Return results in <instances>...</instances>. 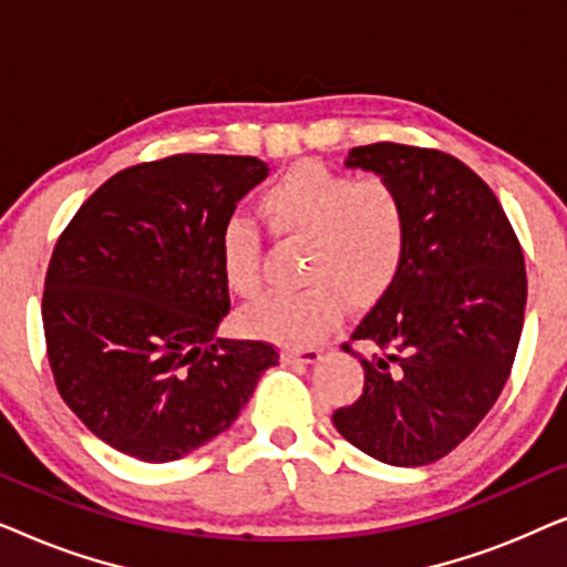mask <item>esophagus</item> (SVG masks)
<instances>
[{
  "label": "esophagus",
  "instance_id": "obj_1",
  "mask_svg": "<svg viewBox=\"0 0 567 567\" xmlns=\"http://www.w3.org/2000/svg\"><path fill=\"white\" fill-rule=\"evenodd\" d=\"M281 359L286 363H317L322 359L320 348H297V351H284Z\"/></svg>",
  "mask_w": 567,
  "mask_h": 567
}]
</instances>
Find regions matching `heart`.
<instances>
[{
  "label": "heart",
  "instance_id": "obj_1",
  "mask_svg": "<svg viewBox=\"0 0 567 567\" xmlns=\"http://www.w3.org/2000/svg\"><path fill=\"white\" fill-rule=\"evenodd\" d=\"M262 227L278 243L307 247L305 291L270 297L247 309L252 336L305 348L322 340L353 309L377 305L398 278L408 250V204L384 175L355 177L317 162L291 167L255 200ZM224 281L237 297L262 289V239L247 221H229L219 237Z\"/></svg>",
  "mask_w": 567,
  "mask_h": 567
}]
</instances>
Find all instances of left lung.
I'll list each match as a JSON object with an SVG mask.
<instances>
[{"instance_id":"8db88e82","label":"left lung","mask_w":567,"mask_h":567,"mask_svg":"<svg viewBox=\"0 0 567 567\" xmlns=\"http://www.w3.org/2000/svg\"><path fill=\"white\" fill-rule=\"evenodd\" d=\"M408 204V250L390 291L343 348L359 355L363 392L332 423L374 460L439 462L503 392L524 328V252L485 181L452 154L379 142L348 152ZM375 348L369 360L352 348Z\"/></svg>"}]
</instances>
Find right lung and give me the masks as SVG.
<instances>
[{"mask_svg":"<svg viewBox=\"0 0 567 567\" xmlns=\"http://www.w3.org/2000/svg\"><path fill=\"white\" fill-rule=\"evenodd\" d=\"M266 175L258 157L142 162L59 235L41 307L49 367L61 400L118 452L181 460L227 431L278 363L266 340L216 338L231 307L221 229Z\"/></svg>","mask_w":567,"mask_h":567,"instance_id":"right-lung-1","label":"right lung"}]
</instances>
